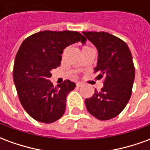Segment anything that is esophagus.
<instances>
[{
    "label": "esophagus",
    "instance_id": "esophagus-1",
    "mask_svg": "<svg viewBox=\"0 0 150 150\" xmlns=\"http://www.w3.org/2000/svg\"><path fill=\"white\" fill-rule=\"evenodd\" d=\"M83 85V83L81 82H78V83H76V86L77 87H82V86Z\"/></svg>",
    "mask_w": 150,
    "mask_h": 150
}]
</instances>
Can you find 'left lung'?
Instances as JSON below:
<instances>
[{
	"mask_svg": "<svg viewBox=\"0 0 150 150\" xmlns=\"http://www.w3.org/2000/svg\"><path fill=\"white\" fill-rule=\"evenodd\" d=\"M98 50L97 79H103V88L95 90L85 100L88 111L99 120H109L122 111L132 93L135 67L126 43L105 31H83Z\"/></svg>",
	"mask_w": 150,
	"mask_h": 150,
	"instance_id": "left-lung-1",
	"label": "left lung"
}]
</instances>
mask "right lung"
<instances>
[{
  "instance_id": "1",
  "label": "right lung",
  "mask_w": 150,
  "mask_h": 150,
  "mask_svg": "<svg viewBox=\"0 0 150 150\" xmlns=\"http://www.w3.org/2000/svg\"><path fill=\"white\" fill-rule=\"evenodd\" d=\"M86 40L78 31H43L22 43L13 64V82L20 103L31 118L51 123L64 115L67 96L75 83L66 79L54 87L51 71L60 66L66 47Z\"/></svg>"
}]
</instances>
